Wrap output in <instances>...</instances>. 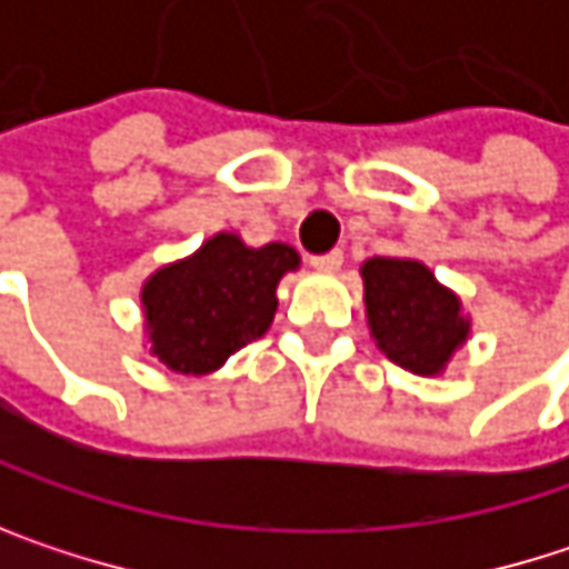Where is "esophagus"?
I'll return each instance as SVG.
<instances>
[{"label": "esophagus", "mask_w": 569, "mask_h": 569, "mask_svg": "<svg viewBox=\"0 0 569 569\" xmlns=\"http://www.w3.org/2000/svg\"><path fill=\"white\" fill-rule=\"evenodd\" d=\"M312 270H322V273H332L342 267V250H329V253H319V257H309Z\"/></svg>", "instance_id": "esophagus-1"}]
</instances>
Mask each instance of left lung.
<instances>
[{"instance_id":"obj_1","label":"left lung","mask_w":569,"mask_h":569,"mask_svg":"<svg viewBox=\"0 0 569 569\" xmlns=\"http://www.w3.org/2000/svg\"><path fill=\"white\" fill-rule=\"evenodd\" d=\"M366 319L376 346L415 376H441L471 322L461 299L418 260L372 257L362 263Z\"/></svg>"}]
</instances>
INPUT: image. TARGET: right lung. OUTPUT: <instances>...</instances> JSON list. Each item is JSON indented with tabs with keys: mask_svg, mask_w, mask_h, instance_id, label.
Wrapping results in <instances>:
<instances>
[{
	"mask_svg": "<svg viewBox=\"0 0 569 569\" xmlns=\"http://www.w3.org/2000/svg\"><path fill=\"white\" fill-rule=\"evenodd\" d=\"M296 267L299 253L289 243L247 247L237 233H217L197 253L161 267L141 289L151 356L180 376L217 372L270 329L277 286Z\"/></svg>",
	"mask_w": 569,
	"mask_h": 569,
	"instance_id": "right-lung-1",
	"label": "right lung"
}]
</instances>
